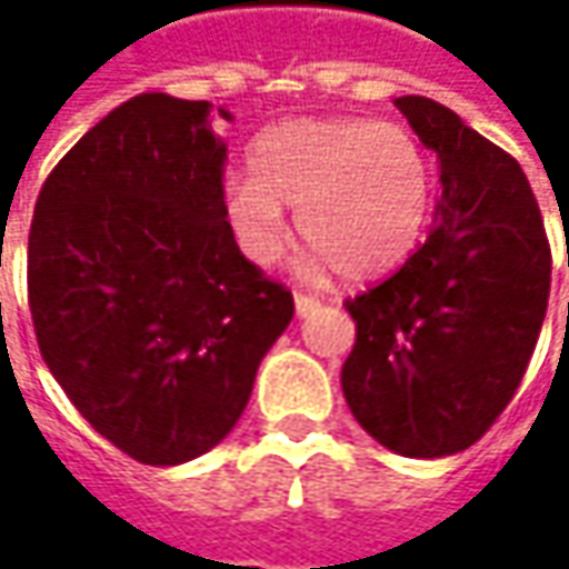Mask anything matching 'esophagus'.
Segmentation results:
<instances>
[{
	"instance_id": "1",
	"label": "esophagus",
	"mask_w": 569,
	"mask_h": 569,
	"mask_svg": "<svg viewBox=\"0 0 569 569\" xmlns=\"http://www.w3.org/2000/svg\"><path fill=\"white\" fill-rule=\"evenodd\" d=\"M317 307H319L317 297H310V295H295V310H297V317H307V313H313Z\"/></svg>"
}]
</instances>
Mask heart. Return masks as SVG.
Instances as JSON below:
<instances>
[{
    "mask_svg": "<svg viewBox=\"0 0 569 569\" xmlns=\"http://www.w3.org/2000/svg\"><path fill=\"white\" fill-rule=\"evenodd\" d=\"M250 173L224 183L221 214L256 266L284 256L291 240L284 208H297V230L322 266L373 281L418 250L433 208L425 148L392 122H274L252 142Z\"/></svg>",
    "mask_w": 569,
    "mask_h": 569,
    "instance_id": "b5f03b06",
    "label": "heart"
}]
</instances>
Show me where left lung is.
Segmentation results:
<instances>
[{"label": "left lung", "mask_w": 569, "mask_h": 569, "mask_svg": "<svg viewBox=\"0 0 569 569\" xmlns=\"http://www.w3.org/2000/svg\"><path fill=\"white\" fill-rule=\"evenodd\" d=\"M396 107L437 151V228L399 272L345 300L358 339L341 392L377 443L440 459L481 440L526 377L551 247L516 158L437 100L408 94Z\"/></svg>", "instance_id": "8db88e82"}]
</instances>
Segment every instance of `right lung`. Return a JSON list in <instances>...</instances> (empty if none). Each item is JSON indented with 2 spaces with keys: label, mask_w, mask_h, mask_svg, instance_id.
Masks as SVG:
<instances>
[{
  "label": "right lung",
  "mask_w": 569,
  "mask_h": 569,
  "mask_svg": "<svg viewBox=\"0 0 569 569\" xmlns=\"http://www.w3.org/2000/svg\"><path fill=\"white\" fill-rule=\"evenodd\" d=\"M224 161L208 100L139 94L72 144L33 208L40 355L81 418L144 466L218 447L295 317L221 214Z\"/></svg>",
  "instance_id": "1"
}]
</instances>
